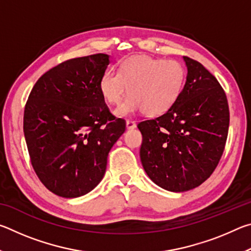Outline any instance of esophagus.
I'll return each mask as SVG.
<instances>
[{
	"label": "esophagus",
	"mask_w": 251,
	"mask_h": 251,
	"mask_svg": "<svg viewBox=\"0 0 251 251\" xmlns=\"http://www.w3.org/2000/svg\"><path fill=\"white\" fill-rule=\"evenodd\" d=\"M126 128L127 129H134L136 128V123L134 121H126Z\"/></svg>",
	"instance_id": "34e87169"
}]
</instances>
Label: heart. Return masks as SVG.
I'll return each mask as SVG.
<instances>
[{"label": "heart", "mask_w": 251, "mask_h": 251, "mask_svg": "<svg viewBox=\"0 0 251 251\" xmlns=\"http://www.w3.org/2000/svg\"><path fill=\"white\" fill-rule=\"evenodd\" d=\"M185 70L176 59L135 55L121 64L120 73L106 71L100 80V91L106 101L118 105V116L143 109L147 115H158L174 104L184 85Z\"/></svg>", "instance_id": "b5f03b06"}]
</instances>
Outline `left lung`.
<instances>
[{
  "mask_svg": "<svg viewBox=\"0 0 251 251\" xmlns=\"http://www.w3.org/2000/svg\"><path fill=\"white\" fill-rule=\"evenodd\" d=\"M184 87L166 112L138 123L141 160L151 179L169 192L201 185L217 167L226 145L229 107L217 78L184 56Z\"/></svg>",
  "mask_w": 251,
  "mask_h": 251,
  "instance_id": "8db88e82",
  "label": "left lung"
}]
</instances>
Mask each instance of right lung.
I'll return each instance as SVG.
<instances>
[{"label":"right lung","instance_id":"right-lung-1","mask_svg":"<svg viewBox=\"0 0 251 251\" xmlns=\"http://www.w3.org/2000/svg\"><path fill=\"white\" fill-rule=\"evenodd\" d=\"M107 54L67 59L34 85L24 109L23 130L32 166L46 188L75 198L103 179L107 156L126 128L109 112L100 80Z\"/></svg>","mask_w":251,"mask_h":251}]
</instances>
